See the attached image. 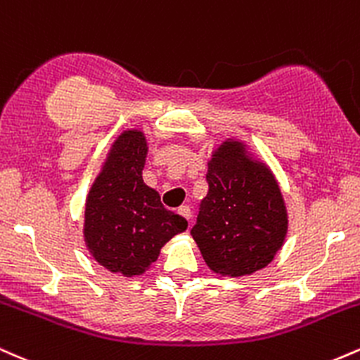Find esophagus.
<instances>
[{"instance_id":"34e87169","label":"esophagus","mask_w":360,"mask_h":360,"mask_svg":"<svg viewBox=\"0 0 360 360\" xmlns=\"http://www.w3.org/2000/svg\"><path fill=\"white\" fill-rule=\"evenodd\" d=\"M177 212H179L181 217H184L188 221L191 220V208H189L188 205H183L179 210H177Z\"/></svg>"}]
</instances>
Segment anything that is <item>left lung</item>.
<instances>
[{"label":"left lung","mask_w":360,"mask_h":360,"mask_svg":"<svg viewBox=\"0 0 360 360\" xmlns=\"http://www.w3.org/2000/svg\"><path fill=\"white\" fill-rule=\"evenodd\" d=\"M208 194L191 229L205 262L221 276H249L283 247L288 213L279 184L245 146L226 140L208 164Z\"/></svg>","instance_id":"obj_1"}]
</instances>
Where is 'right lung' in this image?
Instances as JSON below:
<instances>
[{
    "mask_svg": "<svg viewBox=\"0 0 360 360\" xmlns=\"http://www.w3.org/2000/svg\"><path fill=\"white\" fill-rule=\"evenodd\" d=\"M147 139L125 130L91 186L84 212V242L100 266L117 274H143L164 243L188 229V221L160 203L142 179Z\"/></svg>",
    "mask_w": 360,
    "mask_h": 360,
    "instance_id": "1",
    "label": "right lung"
}]
</instances>
